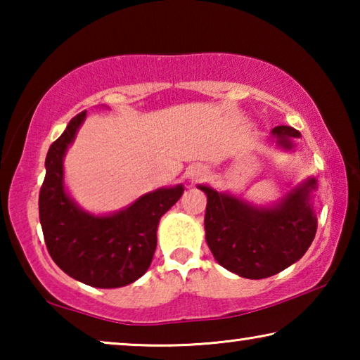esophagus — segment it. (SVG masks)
Returning a JSON list of instances; mask_svg holds the SVG:
<instances>
[{
  "label": "esophagus",
  "instance_id": "obj_1",
  "mask_svg": "<svg viewBox=\"0 0 360 360\" xmlns=\"http://www.w3.org/2000/svg\"><path fill=\"white\" fill-rule=\"evenodd\" d=\"M188 179L191 181H202L206 178V174H208V172H206V168L203 165H193L188 168Z\"/></svg>",
  "mask_w": 360,
  "mask_h": 360
}]
</instances>
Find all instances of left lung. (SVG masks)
<instances>
[{
  "label": "left lung",
  "mask_w": 360,
  "mask_h": 360,
  "mask_svg": "<svg viewBox=\"0 0 360 360\" xmlns=\"http://www.w3.org/2000/svg\"><path fill=\"white\" fill-rule=\"evenodd\" d=\"M271 135L279 148L290 150L292 138H300V131L278 125ZM316 187L314 178L304 179L276 205L265 208L198 186L208 197L205 236L214 259L229 271L248 279L273 276L295 264L311 246L318 229L311 203Z\"/></svg>",
  "instance_id": "8db88e82"
}]
</instances>
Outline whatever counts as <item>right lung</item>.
<instances>
[{
  "label": "right lung",
  "instance_id": "obj_1",
  "mask_svg": "<svg viewBox=\"0 0 360 360\" xmlns=\"http://www.w3.org/2000/svg\"><path fill=\"white\" fill-rule=\"evenodd\" d=\"M87 111L70 120L49 148L39 192V221L47 251L66 275L92 288L135 283L154 257L160 217L181 198L184 187H162L106 216L81 210L65 191L63 158Z\"/></svg>",
  "mask_w": 360,
  "mask_h": 360
}]
</instances>
